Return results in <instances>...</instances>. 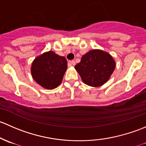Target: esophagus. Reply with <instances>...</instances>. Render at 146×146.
<instances>
[{"label":"esophagus","mask_w":146,"mask_h":146,"mask_svg":"<svg viewBox=\"0 0 146 146\" xmlns=\"http://www.w3.org/2000/svg\"><path fill=\"white\" fill-rule=\"evenodd\" d=\"M70 65L74 66L75 64H76V62H75L74 60H72V61H70Z\"/></svg>","instance_id":"34e87169"}]
</instances>
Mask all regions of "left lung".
I'll return each mask as SVG.
<instances>
[{"instance_id":"obj_1","label":"left lung","mask_w":146,"mask_h":146,"mask_svg":"<svg viewBox=\"0 0 146 146\" xmlns=\"http://www.w3.org/2000/svg\"><path fill=\"white\" fill-rule=\"evenodd\" d=\"M115 68L112 57L101 50H91L82 56L75 66L84 83L93 87L103 85L109 80Z\"/></svg>"}]
</instances>
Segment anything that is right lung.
I'll list each match as a JSON object with an SVG mask.
<instances>
[{
  "label": "right lung",
  "mask_w": 146,
  "mask_h": 146,
  "mask_svg": "<svg viewBox=\"0 0 146 146\" xmlns=\"http://www.w3.org/2000/svg\"><path fill=\"white\" fill-rule=\"evenodd\" d=\"M67 62L64 57L53 51L43 53L34 59L31 64V75L37 84L46 89H53L61 84Z\"/></svg>",
  "instance_id": "right-lung-1"
}]
</instances>
